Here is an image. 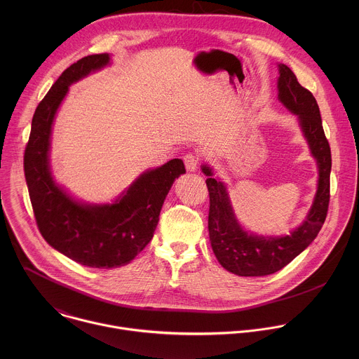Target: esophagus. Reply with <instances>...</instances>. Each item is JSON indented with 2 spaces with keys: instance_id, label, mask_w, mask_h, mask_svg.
<instances>
[{
  "instance_id": "obj_1",
  "label": "esophagus",
  "mask_w": 359,
  "mask_h": 359,
  "mask_svg": "<svg viewBox=\"0 0 359 359\" xmlns=\"http://www.w3.org/2000/svg\"><path fill=\"white\" fill-rule=\"evenodd\" d=\"M184 163H185V167L189 172H194L198 170L199 167V157L196 154H188L184 156Z\"/></svg>"
}]
</instances>
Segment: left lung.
I'll use <instances>...</instances> for the list:
<instances>
[{"mask_svg":"<svg viewBox=\"0 0 359 359\" xmlns=\"http://www.w3.org/2000/svg\"><path fill=\"white\" fill-rule=\"evenodd\" d=\"M278 100L297 116L309 152L316 161V194L307 217L289 235H256L241 225L225 184L214 177L208 164L202 165L203 174L208 177L205 180L210 195L208 235L212 252L226 271L239 276H265L286 266L316 238L329 207L332 154L323 133L319 106L286 65L278 63Z\"/></svg>","mask_w":359,"mask_h":359,"instance_id":"1","label":"left lung"}]
</instances>
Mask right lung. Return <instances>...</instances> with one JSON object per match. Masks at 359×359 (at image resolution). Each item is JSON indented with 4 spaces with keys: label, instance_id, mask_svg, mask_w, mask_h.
Returning <instances> with one entry per match:
<instances>
[{
    "label": "right lung",
    "instance_id": "1",
    "mask_svg": "<svg viewBox=\"0 0 359 359\" xmlns=\"http://www.w3.org/2000/svg\"><path fill=\"white\" fill-rule=\"evenodd\" d=\"M110 65L109 53L86 56L67 67L39 103L25 151V177L37 226L47 243L90 268L128 264L152 241L160 210L174 181L185 174L181 158L144 171L111 203H84L52 175V126L73 83Z\"/></svg>",
    "mask_w": 359,
    "mask_h": 359
}]
</instances>
